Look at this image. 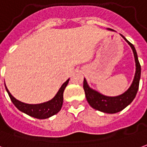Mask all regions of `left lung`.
<instances>
[{
  "instance_id": "8db88e82",
  "label": "left lung",
  "mask_w": 147,
  "mask_h": 147,
  "mask_svg": "<svg viewBox=\"0 0 147 147\" xmlns=\"http://www.w3.org/2000/svg\"><path fill=\"white\" fill-rule=\"evenodd\" d=\"M108 29L113 30L111 29ZM122 37L132 49L134 60H135V65H136V71H135L133 82L129 89L121 95H118L116 97H108L91 89L90 87L88 86L86 80L84 78L83 88L87 102L92 108L99 111H102L103 113L115 114L125 109L126 106L133 102V100L137 94L138 86H139V81H140V77H141V65L138 59L136 49L134 48V45L126 40V37H123L122 35Z\"/></svg>"
}]
</instances>
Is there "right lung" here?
I'll use <instances>...</instances> for the list:
<instances>
[{
    "label": "right lung",
    "instance_id": "1",
    "mask_svg": "<svg viewBox=\"0 0 147 147\" xmlns=\"http://www.w3.org/2000/svg\"><path fill=\"white\" fill-rule=\"evenodd\" d=\"M69 79H68L65 82H64L53 98L51 99L50 101L41 104L33 105V104H26V103L21 102L10 94V92L6 86L5 89L9 94L12 102L13 103L14 106L20 111L33 118H38V119H45L57 114L61 109V106L63 104V93L65 87L69 83Z\"/></svg>",
    "mask_w": 147,
    "mask_h": 147
}]
</instances>
